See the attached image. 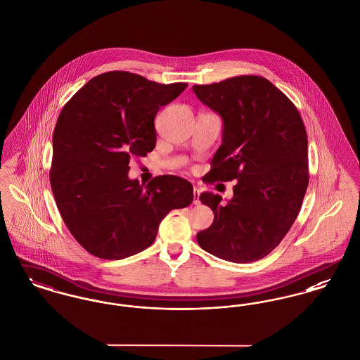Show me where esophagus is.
Listing matches in <instances>:
<instances>
[{"label":"esophagus","mask_w":360,"mask_h":360,"mask_svg":"<svg viewBox=\"0 0 360 360\" xmlns=\"http://www.w3.org/2000/svg\"><path fill=\"white\" fill-rule=\"evenodd\" d=\"M200 194H201V191H200V188H194V190H193V195H194V200H193V202H194V205H200Z\"/></svg>","instance_id":"esophagus-1"}]
</instances>
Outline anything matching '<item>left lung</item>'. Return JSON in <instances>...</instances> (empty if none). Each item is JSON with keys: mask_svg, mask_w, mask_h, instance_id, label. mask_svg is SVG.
I'll list each match as a JSON object with an SVG mask.
<instances>
[{"mask_svg": "<svg viewBox=\"0 0 360 360\" xmlns=\"http://www.w3.org/2000/svg\"><path fill=\"white\" fill-rule=\"evenodd\" d=\"M224 121L223 144L206 184L236 179L233 198L202 193L213 224L197 233L206 252L233 263L269 255L295 221L309 184L308 136L295 105L269 79L239 75L194 85Z\"/></svg>", "mask_w": 360, "mask_h": 360, "instance_id": "left-lung-1", "label": "left lung"}]
</instances>
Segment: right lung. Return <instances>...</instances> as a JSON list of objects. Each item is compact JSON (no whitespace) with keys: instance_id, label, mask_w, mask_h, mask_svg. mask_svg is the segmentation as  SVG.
I'll return each instance as SVG.
<instances>
[{"instance_id":"right-lung-1","label":"right lung","mask_w":360,"mask_h":360,"mask_svg":"<svg viewBox=\"0 0 360 360\" xmlns=\"http://www.w3.org/2000/svg\"><path fill=\"white\" fill-rule=\"evenodd\" d=\"M186 87L109 71L63 106L52 137L50 182L70 233L89 254L135 255L154 243L170 210L193 202V185L181 176H155L146 186L128 178L131 158L155 148L158 110Z\"/></svg>"}]
</instances>
